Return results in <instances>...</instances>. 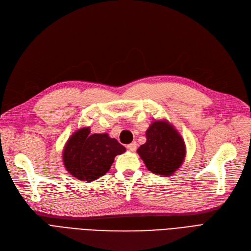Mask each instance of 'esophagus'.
<instances>
[{
	"label": "esophagus",
	"mask_w": 251,
	"mask_h": 251,
	"mask_svg": "<svg viewBox=\"0 0 251 251\" xmlns=\"http://www.w3.org/2000/svg\"><path fill=\"white\" fill-rule=\"evenodd\" d=\"M127 148H128V150H129V151H134L136 150V148H137V145H136V143H135V141H133V143H131V144H129V145L127 146Z\"/></svg>",
	"instance_id": "esophagus-1"
}]
</instances>
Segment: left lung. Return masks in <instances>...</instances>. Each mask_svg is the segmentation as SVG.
<instances>
[{
	"label": "left lung",
	"instance_id": "obj_1",
	"mask_svg": "<svg viewBox=\"0 0 251 251\" xmlns=\"http://www.w3.org/2000/svg\"><path fill=\"white\" fill-rule=\"evenodd\" d=\"M146 136L147 143L137 152L147 168L157 176H172L186 157V145L177 130L165 120H155Z\"/></svg>",
	"mask_w": 251,
	"mask_h": 251
}]
</instances>
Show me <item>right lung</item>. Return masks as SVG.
Returning <instances> with one entry per match:
<instances>
[{"instance_id":"right-lung-1","label":"right lung","mask_w":251,"mask_h":251,"mask_svg":"<svg viewBox=\"0 0 251 251\" xmlns=\"http://www.w3.org/2000/svg\"><path fill=\"white\" fill-rule=\"evenodd\" d=\"M126 149L107 133L90 134L89 127L77 130L63 149V164L81 181H92L110 170L114 159Z\"/></svg>"}]
</instances>
